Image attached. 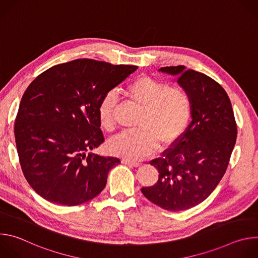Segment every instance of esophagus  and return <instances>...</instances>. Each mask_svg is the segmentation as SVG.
I'll return each instance as SVG.
<instances>
[{"label":"esophagus","mask_w":258,"mask_h":258,"mask_svg":"<svg viewBox=\"0 0 258 258\" xmlns=\"http://www.w3.org/2000/svg\"><path fill=\"white\" fill-rule=\"evenodd\" d=\"M122 163L125 165H128V166H135V167H138L140 165L139 162H134V161H130L126 159H122Z\"/></svg>","instance_id":"obj_1"}]
</instances>
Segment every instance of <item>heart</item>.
<instances>
[{"label": "heart", "mask_w": 258, "mask_h": 258, "mask_svg": "<svg viewBox=\"0 0 258 258\" xmlns=\"http://www.w3.org/2000/svg\"><path fill=\"white\" fill-rule=\"evenodd\" d=\"M123 94L141 108L136 122L139 128L121 133L109 142V150L114 155L126 160H142L156 150L159 142L172 144L186 130L192 113V100L185 90L143 76L126 85ZM116 104L112 92L100 100L98 117L105 131L111 132L115 127Z\"/></svg>", "instance_id": "b5f03b06"}]
</instances>
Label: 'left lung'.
I'll list each match as a JSON object with an SVG mask.
<instances>
[{
  "mask_svg": "<svg viewBox=\"0 0 258 258\" xmlns=\"http://www.w3.org/2000/svg\"><path fill=\"white\" fill-rule=\"evenodd\" d=\"M159 71L178 77L192 100V121L162 157L150 161L158 180L141 191L161 208L180 211L203 202L218 185L230 162L237 124L228 94L214 80L182 65Z\"/></svg>",
  "mask_w": 258,
  "mask_h": 258,
  "instance_id": "obj_1",
  "label": "left lung"
}]
</instances>
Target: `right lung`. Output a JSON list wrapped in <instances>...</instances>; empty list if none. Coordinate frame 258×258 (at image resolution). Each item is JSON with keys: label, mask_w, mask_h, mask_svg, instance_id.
Returning a JSON list of instances; mask_svg holds the SVG:
<instances>
[{"label": "right lung", "mask_w": 258, "mask_h": 258, "mask_svg": "<svg viewBox=\"0 0 258 258\" xmlns=\"http://www.w3.org/2000/svg\"><path fill=\"white\" fill-rule=\"evenodd\" d=\"M138 69L94 59L55 65L24 92L14 124L22 172L44 199L75 206L98 196L119 158L86 152L104 141L102 97Z\"/></svg>", "instance_id": "right-lung-1"}]
</instances>
